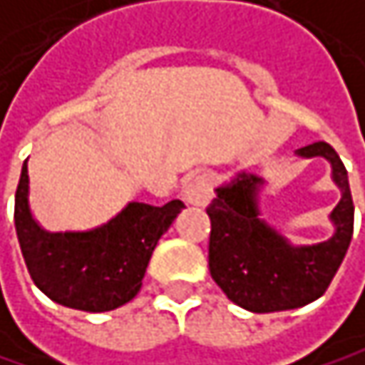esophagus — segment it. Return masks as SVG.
<instances>
[{"label": "esophagus", "mask_w": 365, "mask_h": 365, "mask_svg": "<svg viewBox=\"0 0 365 365\" xmlns=\"http://www.w3.org/2000/svg\"><path fill=\"white\" fill-rule=\"evenodd\" d=\"M214 195V184H212V177L207 173H195L188 177L186 186H184V199L190 205L197 207H205L212 201Z\"/></svg>", "instance_id": "34e87169"}]
</instances>
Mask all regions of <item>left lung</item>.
Returning a JSON list of instances; mask_svg holds the SVG:
<instances>
[{
  "mask_svg": "<svg viewBox=\"0 0 365 365\" xmlns=\"http://www.w3.org/2000/svg\"><path fill=\"white\" fill-rule=\"evenodd\" d=\"M302 158H325L342 199L329 220L336 231L314 246H291L259 212L257 195L263 179L240 173L231 184L216 188L207 207L210 272L225 295L250 312H280L319 299L331 284L353 237L355 207L346 168L336 149L323 140L295 151Z\"/></svg>",
  "mask_w": 365,
  "mask_h": 365,
  "instance_id": "left-lung-1",
  "label": "left lung"
}]
</instances>
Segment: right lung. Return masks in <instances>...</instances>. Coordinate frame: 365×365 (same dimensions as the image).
<instances>
[{"label": "right lung", "instance_id": "add662e5", "mask_svg": "<svg viewBox=\"0 0 365 365\" xmlns=\"http://www.w3.org/2000/svg\"><path fill=\"white\" fill-rule=\"evenodd\" d=\"M181 210V201L162 207L128 203L98 229L48 233L29 210L25 160L14 197V227L27 272L48 299L83 312H108L140 291L151 252Z\"/></svg>", "mask_w": 365, "mask_h": 365}]
</instances>
